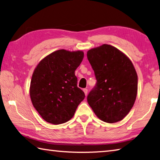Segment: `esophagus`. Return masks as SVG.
Segmentation results:
<instances>
[{
	"instance_id": "1",
	"label": "esophagus",
	"mask_w": 160,
	"mask_h": 160,
	"mask_svg": "<svg viewBox=\"0 0 160 160\" xmlns=\"http://www.w3.org/2000/svg\"><path fill=\"white\" fill-rule=\"evenodd\" d=\"M83 92H84V93H85V95L86 96V95L88 94V89L87 88H83Z\"/></svg>"
}]
</instances>
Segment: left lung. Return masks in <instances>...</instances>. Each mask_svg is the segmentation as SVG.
<instances>
[{"mask_svg":"<svg viewBox=\"0 0 160 160\" xmlns=\"http://www.w3.org/2000/svg\"><path fill=\"white\" fill-rule=\"evenodd\" d=\"M87 58L97 80L87 96L88 103L102 121H121L133 108L137 96L138 76L133 63L108 44L89 50Z\"/></svg>","mask_w":160,"mask_h":160,"instance_id":"1","label":"left lung"}]
</instances>
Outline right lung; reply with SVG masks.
<instances>
[{
	"label": "right lung",
	"instance_id": "obj_1",
	"mask_svg": "<svg viewBox=\"0 0 160 160\" xmlns=\"http://www.w3.org/2000/svg\"><path fill=\"white\" fill-rule=\"evenodd\" d=\"M83 56L82 51L59 50L46 56L36 67L30 97L33 107L46 122L53 124L68 122L84 99L74 73Z\"/></svg>",
	"mask_w": 160,
	"mask_h": 160
}]
</instances>
